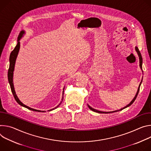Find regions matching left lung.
Returning a JSON list of instances; mask_svg holds the SVG:
<instances>
[{
    "label": "left lung",
    "instance_id": "8db88e82",
    "mask_svg": "<svg viewBox=\"0 0 151 151\" xmlns=\"http://www.w3.org/2000/svg\"><path fill=\"white\" fill-rule=\"evenodd\" d=\"M136 52H137V53H138V55H139V61H140V68L142 70V55H141V53H140V51H139V48H138V47H136ZM142 83V82H141ZM141 83H140V85H139V88H138V91H137V93H136V96H135V97L134 98V99L132 100V101H131V103L129 104H128L127 106H125V107H124V108H122V109H120V110H116V111H109V112H104V111H98V110H95V109H92V107H91L89 105H88V107H89V108L91 110H92V111H95V112H96V113H113V112H116V111H121V110H123V109H125V108H127V107H129V106H131L134 102V101H135V99H136V98H137V95H138V93H139V90H140V85H141Z\"/></svg>",
    "mask_w": 151,
    "mask_h": 151
}]
</instances>
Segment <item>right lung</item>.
<instances>
[{
    "instance_id": "1",
    "label": "right lung",
    "mask_w": 151,
    "mask_h": 151,
    "mask_svg": "<svg viewBox=\"0 0 151 151\" xmlns=\"http://www.w3.org/2000/svg\"><path fill=\"white\" fill-rule=\"evenodd\" d=\"M24 33V31H22L20 32V33L19 35V37H18V40H17V45L15 46V47L14 48V49L12 50V51L11 52V54H10V56H9V69H8V81H9V83L10 85V87H11V92L13 94V96L15 99V101L17 102L18 104H19L20 106H23V107H24L26 108H27V109L29 110H32V111H38V112H45V111H41V110H35V109H32L30 107H29L28 106H26V105L23 104L20 100L18 98L17 96L16 95V93H15V92L14 91V85H13V71H14V66H15V60H16V58H17V55L19 53V50H20V38L22 37ZM63 99V98H62ZM60 103L59 104V105L60 104ZM59 106H57V107H58ZM56 107V108H57ZM55 108V109H56ZM55 109H51L50 110L48 111H51L52 110H54Z\"/></svg>"
}]
</instances>
